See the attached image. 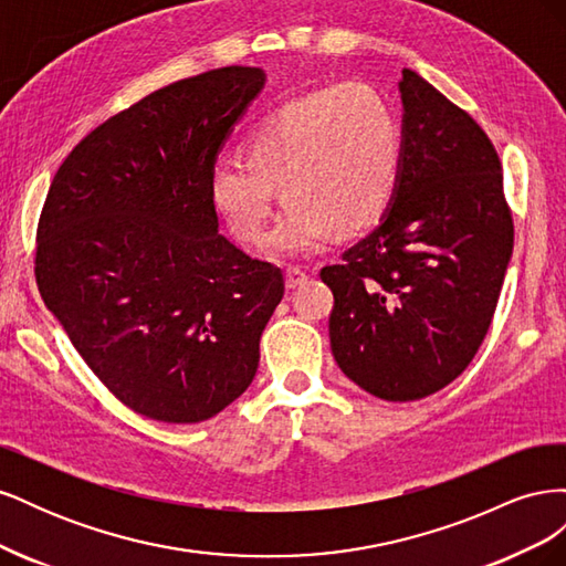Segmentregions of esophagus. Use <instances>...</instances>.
Returning a JSON list of instances; mask_svg holds the SVG:
<instances>
[{
    "label": "esophagus",
    "mask_w": 566,
    "mask_h": 566,
    "mask_svg": "<svg viewBox=\"0 0 566 566\" xmlns=\"http://www.w3.org/2000/svg\"><path fill=\"white\" fill-rule=\"evenodd\" d=\"M306 279H310V276H306V271L300 269V266H287L285 269V285L287 287H300Z\"/></svg>",
    "instance_id": "obj_1"
}]
</instances>
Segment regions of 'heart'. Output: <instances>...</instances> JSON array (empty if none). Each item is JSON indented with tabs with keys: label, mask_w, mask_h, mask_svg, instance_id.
Listing matches in <instances>:
<instances>
[{
	"label": "heart",
	"mask_w": 566,
	"mask_h": 566,
	"mask_svg": "<svg viewBox=\"0 0 566 566\" xmlns=\"http://www.w3.org/2000/svg\"><path fill=\"white\" fill-rule=\"evenodd\" d=\"M403 136L397 113L366 84L328 87L285 101L243 139L241 156H219L208 193L241 245H256L273 210L285 208L266 248L300 256L339 231L373 227L397 196Z\"/></svg>",
	"instance_id": "obj_1"
}]
</instances>
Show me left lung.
I'll use <instances>...</instances> for the list:
<instances>
[{
    "label": "left lung",
    "mask_w": 566,
    "mask_h": 566,
    "mask_svg": "<svg viewBox=\"0 0 566 566\" xmlns=\"http://www.w3.org/2000/svg\"><path fill=\"white\" fill-rule=\"evenodd\" d=\"M399 94L397 196L321 281L342 373L378 399L416 401L453 382L484 342L515 231L484 129L408 67Z\"/></svg>",
    "instance_id": "8db88e82"
}]
</instances>
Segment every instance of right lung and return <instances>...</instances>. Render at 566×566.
<instances>
[{
    "label": "right lung",
    "mask_w": 566,
    "mask_h": 566,
    "mask_svg": "<svg viewBox=\"0 0 566 566\" xmlns=\"http://www.w3.org/2000/svg\"><path fill=\"white\" fill-rule=\"evenodd\" d=\"M264 84L245 65L167 84L84 136L46 193L42 300L96 378L146 418L208 420L260 366L283 273L219 233L208 177Z\"/></svg>",
    "instance_id": "add662e5"
}]
</instances>
